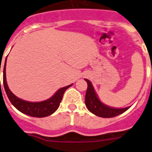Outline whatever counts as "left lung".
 Listing matches in <instances>:
<instances>
[{
    "instance_id": "left-lung-1",
    "label": "left lung",
    "mask_w": 152,
    "mask_h": 152,
    "mask_svg": "<svg viewBox=\"0 0 152 152\" xmlns=\"http://www.w3.org/2000/svg\"><path fill=\"white\" fill-rule=\"evenodd\" d=\"M87 83V90L85 96V104L87 109L93 114L102 118H112L119 115L129 109V107L123 108H115L109 107L102 103L97 97L96 92L90 80L85 79Z\"/></svg>"
}]
</instances>
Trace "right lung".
Wrapping results in <instances>:
<instances>
[{
    "label": "right lung",
    "mask_w": 152,
    "mask_h": 152,
    "mask_svg": "<svg viewBox=\"0 0 152 152\" xmlns=\"http://www.w3.org/2000/svg\"><path fill=\"white\" fill-rule=\"evenodd\" d=\"M6 61H7V58L5 59L3 70V84L8 99L11 102V103L14 105V107H15L18 111H20L21 112H23L24 114L28 115L29 116L37 117V118L46 117L53 114L60 105V102H61V99H62L65 91L69 87H71L72 84L61 87L57 91L52 97H50L49 99L46 100V101H44V102H26V101H24V100H22L20 98H18V97H16L14 94L10 91V89L8 88V83H7V81H6Z\"/></svg>",
    "instance_id": "add662e5"
}]
</instances>
